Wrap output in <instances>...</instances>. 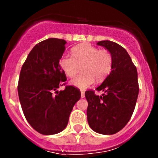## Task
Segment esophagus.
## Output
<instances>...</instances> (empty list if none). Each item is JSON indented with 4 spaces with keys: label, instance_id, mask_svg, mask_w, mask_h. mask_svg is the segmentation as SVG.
<instances>
[{
    "label": "esophagus",
    "instance_id": "esophagus-1",
    "mask_svg": "<svg viewBox=\"0 0 158 158\" xmlns=\"http://www.w3.org/2000/svg\"><path fill=\"white\" fill-rule=\"evenodd\" d=\"M85 97V92H84V91L81 90V98H84Z\"/></svg>",
    "mask_w": 158,
    "mask_h": 158
}]
</instances>
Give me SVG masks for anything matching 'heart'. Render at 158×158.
Returning <instances> with one entry per match:
<instances>
[{
	"instance_id": "obj_1",
	"label": "heart",
	"mask_w": 158,
	"mask_h": 158,
	"mask_svg": "<svg viewBox=\"0 0 158 158\" xmlns=\"http://www.w3.org/2000/svg\"><path fill=\"white\" fill-rule=\"evenodd\" d=\"M72 54L65 53L60 59V66L65 74L73 77L82 66V73L75 77L71 84L81 89L91 86L95 82L104 80L111 73L113 58L107 49H100L89 44L73 47Z\"/></svg>"
}]
</instances>
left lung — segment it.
<instances>
[{"label": "left lung", "mask_w": 158, "mask_h": 158, "mask_svg": "<svg viewBox=\"0 0 158 158\" xmlns=\"http://www.w3.org/2000/svg\"><path fill=\"white\" fill-rule=\"evenodd\" d=\"M111 52L112 69L97 91L85 92L88 102L87 120L90 128L102 135H114L130 120L138 99L139 86L138 72L126 49L116 43L102 40L97 43Z\"/></svg>", "instance_id": "8db88e82"}]
</instances>
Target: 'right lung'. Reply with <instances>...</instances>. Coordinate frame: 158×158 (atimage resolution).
<instances>
[{"mask_svg":"<svg viewBox=\"0 0 158 158\" xmlns=\"http://www.w3.org/2000/svg\"><path fill=\"white\" fill-rule=\"evenodd\" d=\"M66 44L57 38L39 43L20 70L17 91L22 110L32 128L42 135L64 130L73 106L81 98L79 89L73 85L57 90L66 81L59 63Z\"/></svg>","mask_w":158,"mask_h":158,"instance_id":"right-lung-1","label":"right lung"}]
</instances>
